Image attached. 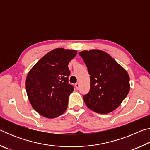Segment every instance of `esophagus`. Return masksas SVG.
<instances>
[{"label": "esophagus", "mask_w": 150, "mask_h": 150, "mask_svg": "<svg viewBox=\"0 0 150 150\" xmlns=\"http://www.w3.org/2000/svg\"><path fill=\"white\" fill-rule=\"evenodd\" d=\"M75 87L76 88V89H79V83H75Z\"/></svg>", "instance_id": "obj_1"}]
</instances>
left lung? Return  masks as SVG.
Listing matches in <instances>:
<instances>
[{"label":"left lung","instance_id":"1","mask_svg":"<svg viewBox=\"0 0 150 150\" xmlns=\"http://www.w3.org/2000/svg\"><path fill=\"white\" fill-rule=\"evenodd\" d=\"M90 75V91L83 96L87 107L98 114H108L120 106L130 91L128 73L103 51L79 53Z\"/></svg>","mask_w":150,"mask_h":150}]
</instances>
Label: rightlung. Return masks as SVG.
<instances>
[{
  "label": "right lung",
  "instance_id": "right-lung-1",
  "mask_svg": "<svg viewBox=\"0 0 150 150\" xmlns=\"http://www.w3.org/2000/svg\"><path fill=\"white\" fill-rule=\"evenodd\" d=\"M77 53L76 50L63 48L50 51L27 75L26 89L30 103L45 118H56L67 108L69 96L73 91L68 80V64Z\"/></svg>",
  "mask_w": 150,
  "mask_h": 150
}]
</instances>
